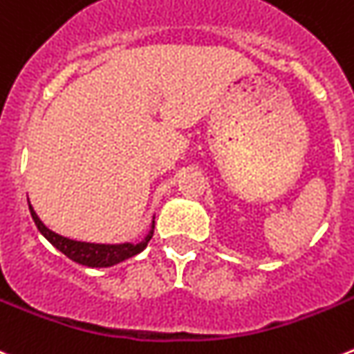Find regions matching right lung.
I'll return each mask as SVG.
<instances>
[{
	"label": "right lung",
	"instance_id": "1",
	"mask_svg": "<svg viewBox=\"0 0 354 354\" xmlns=\"http://www.w3.org/2000/svg\"><path fill=\"white\" fill-rule=\"evenodd\" d=\"M30 213L33 216V222L37 229L40 231L44 238L49 241L53 247H56L62 254H65L68 259L75 261V263L82 264V266H90V268H109L114 264L122 263V261L130 259V257L138 256L148 247L149 240L153 236L155 227V216L149 225V231L139 243H90V241H77L70 240V238L62 236L58 232L50 231L37 215L33 206L30 205Z\"/></svg>",
	"mask_w": 354,
	"mask_h": 354
}]
</instances>
